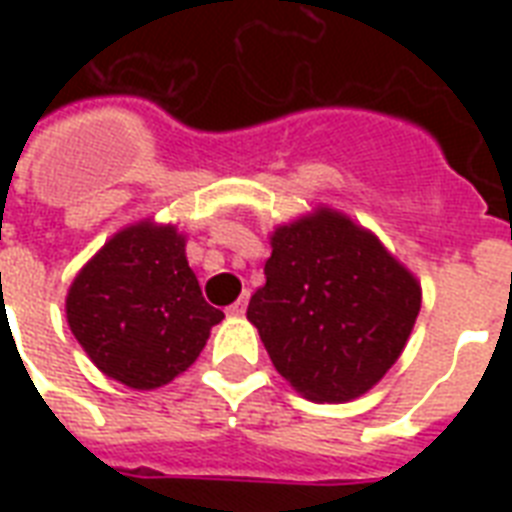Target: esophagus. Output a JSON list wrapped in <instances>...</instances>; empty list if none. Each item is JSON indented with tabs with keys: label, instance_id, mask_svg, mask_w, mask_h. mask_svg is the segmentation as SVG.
Listing matches in <instances>:
<instances>
[{
	"label": "esophagus",
	"instance_id": "1",
	"mask_svg": "<svg viewBox=\"0 0 512 512\" xmlns=\"http://www.w3.org/2000/svg\"><path fill=\"white\" fill-rule=\"evenodd\" d=\"M247 305H249V295H241L239 300L228 308V316H244V313H247Z\"/></svg>",
	"mask_w": 512,
	"mask_h": 512
}]
</instances>
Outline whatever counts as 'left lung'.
<instances>
[{"instance_id": "8db88e82", "label": "left lung", "mask_w": 512, "mask_h": 512, "mask_svg": "<svg viewBox=\"0 0 512 512\" xmlns=\"http://www.w3.org/2000/svg\"><path fill=\"white\" fill-rule=\"evenodd\" d=\"M422 287L369 228L316 207L273 228L247 319L276 372L311 401H353L404 353Z\"/></svg>"}]
</instances>
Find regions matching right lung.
<instances>
[{"instance_id": "add662e5", "label": "right lung", "mask_w": 512, "mask_h": 512, "mask_svg": "<svg viewBox=\"0 0 512 512\" xmlns=\"http://www.w3.org/2000/svg\"><path fill=\"white\" fill-rule=\"evenodd\" d=\"M66 319L106 377L154 390L199 358L223 311L201 297L177 225L148 217L114 233L76 273Z\"/></svg>"}]
</instances>
